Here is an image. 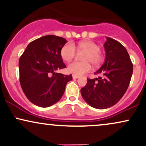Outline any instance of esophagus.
I'll use <instances>...</instances> for the list:
<instances>
[{
    "instance_id": "esophagus-1",
    "label": "esophagus",
    "mask_w": 146,
    "mask_h": 146,
    "mask_svg": "<svg viewBox=\"0 0 146 146\" xmlns=\"http://www.w3.org/2000/svg\"><path fill=\"white\" fill-rule=\"evenodd\" d=\"M79 78V76L75 75H73V79H78Z\"/></svg>"
}]
</instances>
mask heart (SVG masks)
Instances as JSON below:
<instances>
[{
	"label": "heart",
	"mask_w": 146,
	"mask_h": 146,
	"mask_svg": "<svg viewBox=\"0 0 146 146\" xmlns=\"http://www.w3.org/2000/svg\"><path fill=\"white\" fill-rule=\"evenodd\" d=\"M77 48L79 51L85 52L82 57V62H72L68 65L67 71L73 75H82L90 71L91 63L93 66H98L104 60L98 44L92 41H82L78 42ZM62 59L65 62H70L75 56L74 46L71 43L64 45L60 51Z\"/></svg>",
	"instance_id": "1"
}]
</instances>
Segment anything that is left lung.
Instances as JSON below:
<instances>
[{"mask_svg": "<svg viewBox=\"0 0 146 146\" xmlns=\"http://www.w3.org/2000/svg\"><path fill=\"white\" fill-rule=\"evenodd\" d=\"M105 62L95 74L98 78L87 79L81 88L84 100L98 109L110 108L121 100L128 89L133 71V65L126 48L118 41L106 38L104 44Z\"/></svg>", "mask_w": 146, "mask_h": 146, "instance_id": "8db88e82", "label": "left lung"}]
</instances>
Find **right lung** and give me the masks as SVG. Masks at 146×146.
<instances>
[{
	"instance_id": "add662e5",
	"label": "right lung",
	"mask_w": 146,
	"mask_h": 146,
	"mask_svg": "<svg viewBox=\"0 0 146 146\" xmlns=\"http://www.w3.org/2000/svg\"><path fill=\"white\" fill-rule=\"evenodd\" d=\"M66 39L47 35L30 42L19 60L20 83L25 95L33 104L51 106L61 99L72 75L56 73L66 68L60 51Z\"/></svg>"
}]
</instances>
